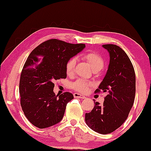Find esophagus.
<instances>
[{"label":"esophagus","instance_id":"34e87169","mask_svg":"<svg viewBox=\"0 0 151 151\" xmlns=\"http://www.w3.org/2000/svg\"><path fill=\"white\" fill-rule=\"evenodd\" d=\"M73 95H74V97L75 98H78V99H86V96L82 95V94H80L79 93H75L73 94Z\"/></svg>","mask_w":151,"mask_h":151}]
</instances>
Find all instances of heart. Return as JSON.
<instances>
[{
    "label": "heart",
    "mask_w": 151,
    "mask_h": 151,
    "mask_svg": "<svg viewBox=\"0 0 151 151\" xmlns=\"http://www.w3.org/2000/svg\"><path fill=\"white\" fill-rule=\"evenodd\" d=\"M83 58L89 63L93 70H99L100 71L104 66V60L102 57L96 52H88L83 55ZM76 64V59L72 58L68 61L66 64V73L68 75H71L75 71V66ZM91 84L84 80H78L73 84V87L77 91L86 93L88 91Z\"/></svg>",
    "instance_id": "heart-1"
}]
</instances>
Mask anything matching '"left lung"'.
Returning <instances> with one entry per match:
<instances>
[{"label": "left lung", "instance_id": "8db88e82", "mask_svg": "<svg viewBox=\"0 0 151 151\" xmlns=\"http://www.w3.org/2000/svg\"><path fill=\"white\" fill-rule=\"evenodd\" d=\"M102 47L109 54V64L106 75L95 92L107 93L104 104L95 101L93 110L86 113L85 120L89 127L100 134L114 131L124 123L134 104L136 76L127 55L114 44Z\"/></svg>", "mask_w": 151, "mask_h": 151}]
</instances>
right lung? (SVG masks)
<instances>
[{"instance_id":"add662e5","label":"right lung","mask_w":151,"mask_h":151,"mask_svg":"<svg viewBox=\"0 0 151 151\" xmlns=\"http://www.w3.org/2000/svg\"><path fill=\"white\" fill-rule=\"evenodd\" d=\"M83 44H73L57 39L42 43L31 52L20 75L19 93L22 111L31 124L39 129L59 123L73 94L55 95V80L66 78V64L81 52Z\"/></svg>"}]
</instances>
